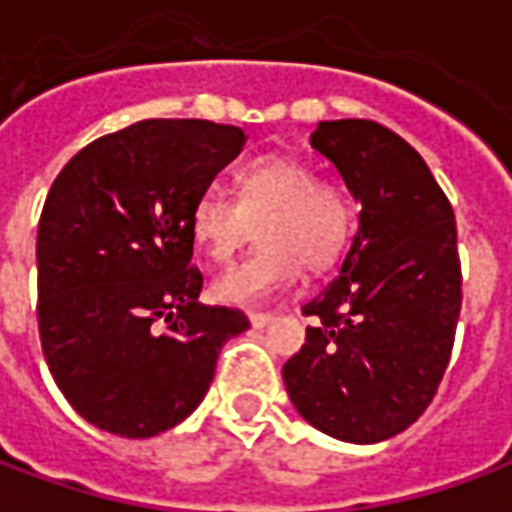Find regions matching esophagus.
Returning <instances> with one entry per match:
<instances>
[{
    "label": "esophagus",
    "mask_w": 512,
    "mask_h": 512,
    "mask_svg": "<svg viewBox=\"0 0 512 512\" xmlns=\"http://www.w3.org/2000/svg\"><path fill=\"white\" fill-rule=\"evenodd\" d=\"M274 321V315H268V312H249V323L255 326V329H263L268 323Z\"/></svg>",
    "instance_id": "1"
}]
</instances>
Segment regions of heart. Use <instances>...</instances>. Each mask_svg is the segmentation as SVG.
Listing matches in <instances>:
<instances>
[{"mask_svg": "<svg viewBox=\"0 0 512 512\" xmlns=\"http://www.w3.org/2000/svg\"><path fill=\"white\" fill-rule=\"evenodd\" d=\"M238 197L205 191L191 208V238L213 263L233 260L257 224L260 249L213 282V299L257 307L296 285L301 266L323 271L343 255L354 230V205L337 183L318 180L312 164L260 156L238 169Z\"/></svg>", "mask_w": 512, "mask_h": 512, "instance_id": "obj_1", "label": "heart"}]
</instances>
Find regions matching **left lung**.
Here are the masks:
<instances>
[{"label": "left lung", "instance_id": "8db88e82", "mask_svg": "<svg viewBox=\"0 0 512 512\" xmlns=\"http://www.w3.org/2000/svg\"><path fill=\"white\" fill-rule=\"evenodd\" d=\"M310 145L362 211L340 277L301 307L315 326L282 378L312 428L376 444L417 422L450 365L461 315L455 213L417 150L373 120H323Z\"/></svg>", "mask_w": 512, "mask_h": 512}]
</instances>
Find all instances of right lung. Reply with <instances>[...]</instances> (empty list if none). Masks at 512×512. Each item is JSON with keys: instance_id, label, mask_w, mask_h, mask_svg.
<instances>
[{"instance_id": "obj_1", "label": "right lung", "mask_w": 512, "mask_h": 512, "mask_svg": "<svg viewBox=\"0 0 512 512\" xmlns=\"http://www.w3.org/2000/svg\"><path fill=\"white\" fill-rule=\"evenodd\" d=\"M246 136L211 120H142L79 150L38 224V329L90 425L150 439L200 406L241 310L200 304L191 208Z\"/></svg>"}]
</instances>
